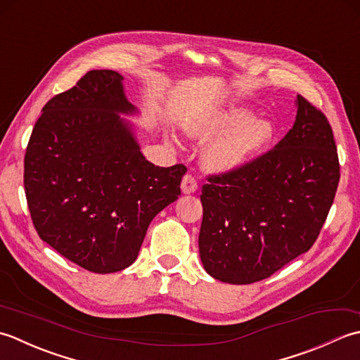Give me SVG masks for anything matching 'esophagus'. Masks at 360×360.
Here are the masks:
<instances>
[{
	"mask_svg": "<svg viewBox=\"0 0 360 360\" xmlns=\"http://www.w3.org/2000/svg\"><path fill=\"white\" fill-rule=\"evenodd\" d=\"M197 191V181L193 175L186 174L181 180V193L183 194H194Z\"/></svg>",
	"mask_w": 360,
	"mask_h": 360,
	"instance_id": "1",
	"label": "esophagus"
}]
</instances>
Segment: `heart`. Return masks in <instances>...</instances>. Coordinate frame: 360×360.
Returning <instances> with one entry per match:
<instances>
[{"instance_id":"heart-1","label":"heart","mask_w":360,"mask_h":360,"mask_svg":"<svg viewBox=\"0 0 360 360\" xmlns=\"http://www.w3.org/2000/svg\"><path fill=\"white\" fill-rule=\"evenodd\" d=\"M250 110L226 112L197 118L188 124V135L199 143H210L202 153V165L214 174H231L245 167L266 149L274 136L272 124L250 120Z\"/></svg>"}]
</instances>
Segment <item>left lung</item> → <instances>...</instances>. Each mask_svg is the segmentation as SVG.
<instances>
[{
  "instance_id": "left-lung-1",
  "label": "left lung",
  "mask_w": 360,
  "mask_h": 360,
  "mask_svg": "<svg viewBox=\"0 0 360 360\" xmlns=\"http://www.w3.org/2000/svg\"><path fill=\"white\" fill-rule=\"evenodd\" d=\"M292 129L242 169L202 188L200 259L216 280L252 284L307 252L331 210L340 166L326 116L297 96Z\"/></svg>"
}]
</instances>
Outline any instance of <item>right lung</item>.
Returning a JSON list of instances; mask_svg holds the SVG:
<instances>
[{
    "label": "right lung",
    "mask_w": 360,
    "mask_h": 360,
    "mask_svg": "<svg viewBox=\"0 0 360 360\" xmlns=\"http://www.w3.org/2000/svg\"><path fill=\"white\" fill-rule=\"evenodd\" d=\"M124 77L93 70L43 107L25 155V193L39 236L94 274L134 264L161 210L180 195L183 165L139 150Z\"/></svg>",
    "instance_id": "right-lung-1"
}]
</instances>
